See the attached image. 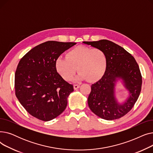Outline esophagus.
Here are the masks:
<instances>
[{
  "label": "esophagus",
  "instance_id": "1",
  "mask_svg": "<svg viewBox=\"0 0 153 153\" xmlns=\"http://www.w3.org/2000/svg\"><path fill=\"white\" fill-rule=\"evenodd\" d=\"M79 87H80L79 85H78V84H74V90H76V89H78V88H79Z\"/></svg>",
  "mask_w": 153,
  "mask_h": 153
}]
</instances>
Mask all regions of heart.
I'll use <instances>...</instances> for the list:
<instances>
[{"label":"heart","instance_id":"b5f03b06","mask_svg":"<svg viewBox=\"0 0 153 153\" xmlns=\"http://www.w3.org/2000/svg\"><path fill=\"white\" fill-rule=\"evenodd\" d=\"M107 66L105 53L99 48L78 46L68 52L66 57L59 56L56 59L54 67L58 74L69 81L79 71L75 81L86 80L97 81L105 74Z\"/></svg>","mask_w":153,"mask_h":153}]
</instances>
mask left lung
I'll list each match as a JSON object with an SVG mask.
<instances>
[{"mask_svg":"<svg viewBox=\"0 0 153 153\" xmlns=\"http://www.w3.org/2000/svg\"><path fill=\"white\" fill-rule=\"evenodd\" d=\"M84 44L102 50L105 53L107 66L105 74L91 85L88 105L96 115L107 120L121 118L129 112L137 101L141 90L142 76L135 59L123 48L107 39L84 42ZM122 79L130 96L123 104L114 96L115 83Z\"/></svg>","mask_w":153,"mask_h":153,"instance_id":"8db88e82","label":"left lung"}]
</instances>
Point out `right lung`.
Instances as JSON below:
<instances>
[{"label":"right lung","instance_id":"add662e5","mask_svg":"<svg viewBox=\"0 0 153 153\" xmlns=\"http://www.w3.org/2000/svg\"><path fill=\"white\" fill-rule=\"evenodd\" d=\"M76 44L46 42L32 48L19 61L15 74V95L31 116L47 122L66 109L74 88L56 72L54 62Z\"/></svg>","mask_w":153,"mask_h":153}]
</instances>
